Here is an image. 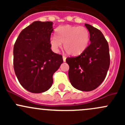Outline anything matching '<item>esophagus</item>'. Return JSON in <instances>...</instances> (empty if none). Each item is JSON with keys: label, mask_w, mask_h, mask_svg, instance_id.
Wrapping results in <instances>:
<instances>
[{"label": "esophagus", "mask_w": 125, "mask_h": 125, "mask_svg": "<svg viewBox=\"0 0 125 125\" xmlns=\"http://www.w3.org/2000/svg\"><path fill=\"white\" fill-rule=\"evenodd\" d=\"M66 56H65V55H63V62H66Z\"/></svg>", "instance_id": "obj_1"}]
</instances>
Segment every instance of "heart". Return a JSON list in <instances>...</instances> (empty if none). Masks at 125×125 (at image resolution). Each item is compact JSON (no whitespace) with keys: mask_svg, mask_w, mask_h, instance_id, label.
<instances>
[{"mask_svg":"<svg viewBox=\"0 0 125 125\" xmlns=\"http://www.w3.org/2000/svg\"><path fill=\"white\" fill-rule=\"evenodd\" d=\"M89 41V32L86 28L66 25L56 29V36L51 37L50 44L57 51L62 43L66 53L76 56L86 50Z\"/></svg>","mask_w":125,"mask_h":125,"instance_id":"obj_1","label":"heart"}]
</instances>
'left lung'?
Wrapping results in <instances>:
<instances>
[{"mask_svg":"<svg viewBox=\"0 0 125 125\" xmlns=\"http://www.w3.org/2000/svg\"><path fill=\"white\" fill-rule=\"evenodd\" d=\"M91 43L79 56L66 58L70 66L68 77L73 87L82 91L97 88L106 76L110 65L109 45L102 32L85 23Z\"/></svg>","mask_w":125,"mask_h":125,"instance_id":"1","label":"left lung"}]
</instances>
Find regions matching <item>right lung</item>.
I'll use <instances>...</instances> for the list:
<instances>
[{
	"instance_id": "add662e5",
	"label": "right lung",
	"mask_w": 125,
	"mask_h": 125,
	"mask_svg": "<svg viewBox=\"0 0 125 125\" xmlns=\"http://www.w3.org/2000/svg\"><path fill=\"white\" fill-rule=\"evenodd\" d=\"M52 22L36 21L23 29L13 49V66L21 85L32 93L48 90L52 75L63 63L62 55L51 50Z\"/></svg>"
}]
</instances>
